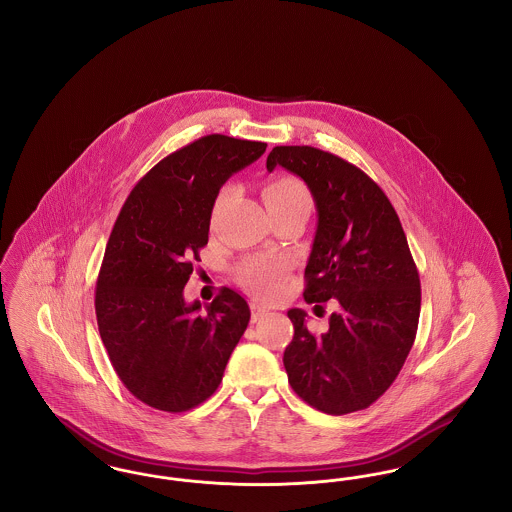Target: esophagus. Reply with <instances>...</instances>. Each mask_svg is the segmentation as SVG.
<instances>
[{
  "mask_svg": "<svg viewBox=\"0 0 512 512\" xmlns=\"http://www.w3.org/2000/svg\"><path fill=\"white\" fill-rule=\"evenodd\" d=\"M267 315V307H263L261 303H251V322H257V320H261V318H265Z\"/></svg>",
  "mask_w": 512,
  "mask_h": 512,
  "instance_id": "1",
  "label": "esophagus"
}]
</instances>
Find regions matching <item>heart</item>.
I'll list each match as a JSON object with an SVG mask.
<instances>
[{
    "label": "heart",
    "instance_id": "obj_1",
    "mask_svg": "<svg viewBox=\"0 0 512 512\" xmlns=\"http://www.w3.org/2000/svg\"><path fill=\"white\" fill-rule=\"evenodd\" d=\"M263 201L268 211L272 209H311V194L307 186L295 176H276L268 180L263 188ZM286 272V263L280 259L257 257L249 259L240 267V280L253 292L272 295L278 292Z\"/></svg>",
    "mask_w": 512,
    "mask_h": 512
}]
</instances>
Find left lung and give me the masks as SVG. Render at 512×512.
Returning a JSON list of instances; mask_svg holds the SVG:
<instances>
[{
  "label": "left lung",
  "instance_id": "obj_1",
  "mask_svg": "<svg viewBox=\"0 0 512 512\" xmlns=\"http://www.w3.org/2000/svg\"><path fill=\"white\" fill-rule=\"evenodd\" d=\"M274 167L297 174L317 207L303 297L315 307L338 301L320 336L307 328L305 311H288V380L322 413L361 411L390 388L416 338L420 278L403 226L380 186L338 155L278 146L267 157L268 171Z\"/></svg>",
  "mask_w": 512,
  "mask_h": 512
}]
</instances>
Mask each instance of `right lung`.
Segmentation results:
<instances>
[{"label": "right lung", "instance_id": "1", "mask_svg": "<svg viewBox=\"0 0 512 512\" xmlns=\"http://www.w3.org/2000/svg\"><path fill=\"white\" fill-rule=\"evenodd\" d=\"M263 142L209 134L159 161L122 205L96 290L99 336L124 388L153 409L184 413L219 388L249 305L230 288L186 303L184 286L222 184L257 161Z\"/></svg>", "mask_w": 512, "mask_h": 512}]
</instances>
